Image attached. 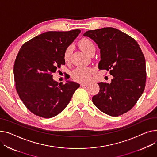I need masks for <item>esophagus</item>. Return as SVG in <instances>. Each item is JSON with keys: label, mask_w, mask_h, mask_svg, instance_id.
Returning a JSON list of instances; mask_svg holds the SVG:
<instances>
[{"label": "esophagus", "mask_w": 157, "mask_h": 157, "mask_svg": "<svg viewBox=\"0 0 157 157\" xmlns=\"http://www.w3.org/2000/svg\"><path fill=\"white\" fill-rule=\"evenodd\" d=\"M81 86H87L88 85V82H81L80 84Z\"/></svg>", "instance_id": "34e87169"}]
</instances>
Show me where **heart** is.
Masks as SVG:
<instances>
[{
	"label": "heart",
	"instance_id": "b5f03b06",
	"mask_svg": "<svg viewBox=\"0 0 157 157\" xmlns=\"http://www.w3.org/2000/svg\"><path fill=\"white\" fill-rule=\"evenodd\" d=\"M79 44L81 49L88 55L92 50H95V44L88 38H85L81 39ZM72 50V47L71 45L67 47L65 50L64 54V59L65 61H68L69 60ZM91 72L92 69L90 67L79 66L72 71L71 76L73 79L78 81H86L90 79Z\"/></svg>",
	"mask_w": 157,
	"mask_h": 157
}]
</instances>
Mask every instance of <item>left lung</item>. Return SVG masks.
Wrapping results in <instances>:
<instances>
[{
    "instance_id": "1",
    "label": "left lung",
    "mask_w": 157,
    "mask_h": 157,
    "mask_svg": "<svg viewBox=\"0 0 157 157\" xmlns=\"http://www.w3.org/2000/svg\"><path fill=\"white\" fill-rule=\"evenodd\" d=\"M85 36L92 39L100 50L99 69L110 71V84L99 82L100 91L92 98L99 110L116 117L128 112L137 102L145 87L146 62L137 41L112 27L89 30Z\"/></svg>"
}]
</instances>
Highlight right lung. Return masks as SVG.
Here are the masks:
<instances>
[{"instance_id":"1","label":"right lung","mask_w":157,"mask_h":157,"mask_svg":"<svg viewBox=\"0 0 157 157\" xmlns=\"http://www.w3.org/2000/svg\"><path fill=\"white\" fill-rule=\"evenodd\" d=\"M81 32L48 31L25 43L20 48L14 65L16 91L28 109L38 116L53 117L69 104L79 85L66 81L59 83L52 78L65 65L64 51Z\"/></svg>"}]
</instances>
